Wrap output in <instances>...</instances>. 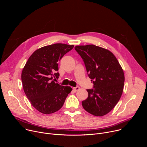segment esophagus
Masks as SVG:
<instances>
[{"instance_id":"esophagus-1","label":"esophagus","mask_w":147,"mask_h":147,"mask_svg":"<svg viewBox=\"0 0 147 147\" xmlns=\"http://www.w3.org/2000/svg\"><path fill=\"white\" fill-rule=\"evenodd\" d=\"M80 90V87H74L73 88V90L74 91H77L78 90Z\"/></svg>"}]
</instances>
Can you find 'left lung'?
Wrapping results in <instances>:
<instances>
[{"mask_svg":"<svg viewBox=\"0 0 147 147\" xmlns=\"http://www.w3.org/2000/svg\"><path fill=\"white\" fill-rule=\"evenodd\" d=\"M94 89L87 90L88 98L82 102L87 112L96 116L110 112L119 102L123 91L124 74L115 57L109 50L94 45H78Z\"/></svg>","mask_w":147,"mask_h":147,"instance_id":"8db88e82","label":"left lung"}]
</instances>
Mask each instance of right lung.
Returning a JSON list of instances; mask_svg holds the SVG:
<instances>
[{"label":"right lung","instance_id":"right-lung-1","mask_svg":"<svg viewBox=\"0 0 147 147\" xmlns=\"http://www.w3.org/2000/svg\"><path fill=\"white\" fill-rule=\"evenodd\" d=\"M74 45L55 44L36 50L28 59L22 73L24 91L32 107L44 114L59 111L72 90L55 82L59 74L58 61Z\"/></svg>","mask_w":147,"mask_h":147}]
</instances>
